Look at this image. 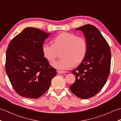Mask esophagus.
Segmentation results:
<instances>
[{
    "mask_svg": "<svg viewBox=\"0 0 121 121\" xmlns=\"http://www.w3.org/2000/svg\"><path fill=\"white\" fill-rule=\"evenodd\" d=\"M66 73V72H65V71H59V70L57 71V73L58 74H63V73Z\"/></svg>",
    "mask_w": 121,
    "mask_h": 121,
    "instance_id": "1",
    "label": "esophagus"
}]
</instances>
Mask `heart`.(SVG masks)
I'll list each match as a JSON object with an SVG mask.
<instances>
[{"mask_svg":"<svg viewBox=\"0 0 121 121\" xmlns=\"http://www.w3.org/2000/svg\"><path fill=\"white\" fill-rule=\"evenodd\" d=\"M53 44L45 43L42 51L45 58L52 62L57 57V50H63L61 60L52 64L54 68L60 70L70 69L84 60L87 52V43L83 37L68 32H62L53 38Z\"/></svg>","mask_w":121,"mask_h":121,"instance_id":"1","label":"heart"}]
</instances>
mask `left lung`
<instances>
[{
	"instance_id": "1",
	"label": "left lung",
	"mask_w": 121,
	"mask_h": 121,
	"mask_svg": "<svg viewBox=\"0 0 121 121\" xmlns=\"http://www.w3.org/2000/svg\"><path fill=\"white\" fill-rule=\"evenodd\" d=\"M75 30L83 33L87 52L80 65L71 72L76 79L70 89L79 98L88 99L98 93L106 83L111 66V50L106 40L94 25H84Z\"/></svg>"
}]
</instances>
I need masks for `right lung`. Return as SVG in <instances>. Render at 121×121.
<instances>
[{
	"label": "right lung",
	"instance_id": "1",
	"mask_svg": "<svg viewBox=\"0 0 121 121\" xmlns=\"http://www.w3.org/2000/svg\"><path fill=\"white\" fill-rule=\"evenodd\" d=\"M50 33L26 27L10 42L6 52V71L20 96L38 98L49 88L56 71L48 63L42 46Z\"/></svg>",
	"mask_w": 121,
	"mask_h": 121
}]
</instances>
